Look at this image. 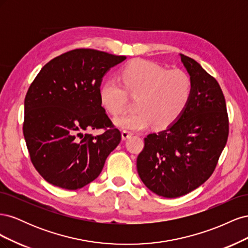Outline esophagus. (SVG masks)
<instances>
[{
	"label": "esophagus",
	"instance_id": "obj_1",
	"mask_svg": "<svg viewBox=\"0 0 248 248\" xmlns=\"http://www.w3.org/2000/svg\"><path fill=\"white\" fill-rule=\"evenodd\" d=\"M132 132L131 131H128V130H123L122 132H121V136H122V140H127V139H129L131 136H132Z\"/></svg>",
	"mask_w": 248,
	"mask_h": 248
}]
</instances>
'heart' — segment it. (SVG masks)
Listing matches in <instances>:
<instances>
[{
    "instance_id": "obj_1",
    "label": "heart",
    "mask_w": 248,
    "mask_h": 248,
    "mask_svg": "<svg viewBox=\"0 0 248 248\" xmlns=\"http://www.w3.org/2000/svg\"><path fill=\"white\" fill-rule=\"evenodd\" d=\"M123 86L114 79L99 88V98L110 115H120L126 106V93L138 96L137 112L116 118L119 128L142 130L154 123L156 128H167L183 115L191 99L192 79L180 69L168 70L148 60H133L120 72Z\"/></svg>"
}]
</instances>
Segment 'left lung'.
Returning <instances> with one entry per match:
<instances>
[{"mask_svg":"<svg viewBox=\"0 0 248 248\" xmlns=\"http://www.w3.org/2000/svg\"><path fill=\"white\" fill-rule=\"evenodd\" d=\"M192 79L191 99L177 121L145 138L137 159L140 180L163 198L188 193L212 175L229 136L224 96L217 80L193 59L180 54Z\"/></svg>","mask_w":248,"mask_h":248,"instance_id":"1","label":"left lung"}]
</instances>
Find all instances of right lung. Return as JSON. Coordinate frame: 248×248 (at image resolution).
<instances>
[{"mask_svg":"<svg viewBox=\"0 0 248 248\" xmlns=\"http://www.w3.org/2000/svg\"><path fill=\"white\" fill-rule=\"evenodd\" d=\"M126 60L90 48L52 59L25 98L24 136L32 163L48 183L81 188L101 172L121 140L101 106L99 88L107 72ZM104 129L98 136L89 131Z\"/></svg>","mask_w":248,"mask_h":248,"instance_id":"1","label":"right lung"}]
</instances>
